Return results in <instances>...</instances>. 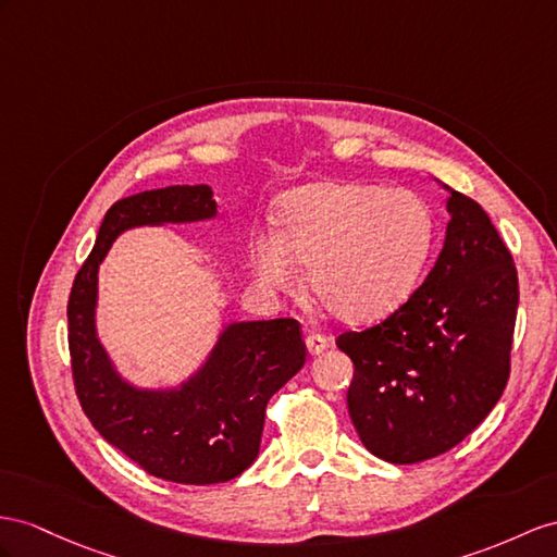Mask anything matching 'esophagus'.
Masks as SVG:
<instances>
[{"label": "esophagus", "instance_id": "1", "mask_svg": "<svg viewBox=\"0 0 557 557\" xmlns=\"http://www.w3.org/2000/svg\"><path fill=\"white\" fill-rule=\"evenodd\" d=\"M330 344H332V341L326 338V336H322V334H308V336H306V348H308L310 355L324 352L326 348H330Z\"/></svg>", "mask_w": 557, "mask_h": 557}]
</instances>
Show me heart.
<instances>
[{
    "label": "heart",
    "mask_w": 557,
    "mask_h": 557,
    "mask_svg": "<svg viewBox=\"0 0 557 557\" xmlns=\"http://www.w3.org/2000/svg\"><path fill=\"white\" fill-rule=\"evenodd\" d=\"M433 213L405 188L324 181L280 202V233L249 237V263L270 292H289L308 268L320 306L346 324L388 318L414 292L433 247Z\"/></svg>",
    "instance_id": "1"
}]
</instances>
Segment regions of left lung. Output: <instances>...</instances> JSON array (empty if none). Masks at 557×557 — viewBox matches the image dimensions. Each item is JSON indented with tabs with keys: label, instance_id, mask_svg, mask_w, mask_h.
Returning <instances> with one entry per match:
<instances>
[{
	"label": "left lung",
	"instance_id": "left-lung-1",
	"mask_svg": "<svg viewBox=\"0 0 557 557\" xmlns=\"http://www.w3.org/2000/svg\"><path fill=\"white\" fill-rule=\"evenodd\" d=\"M445 190V245L421 287L372 330L336 338L355 364V431L391 463H419L459 445L487 419L510 374L516 263L475 199Z\"/></svg>",
	"mask_w": 557,
	"mask_h": 557
}]
</instances>
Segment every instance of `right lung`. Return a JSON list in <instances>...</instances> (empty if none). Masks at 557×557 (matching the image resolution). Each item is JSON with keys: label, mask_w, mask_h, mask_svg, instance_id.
I'll use <instances>...</instances> for the list:
<instances>
[{"label": "right lung", "mask_w": 557, "mask_h": 557, "mask_svg": "<svg viewBox=\"0 0 557 557\" xmlns=\"http://www.w3.org/2000/svg\"><path fill=\"white\" fill-rule=\"evenodd\" d=\"M216 216L209 185H169L112 205L67 301V344L84 414L146 473L216 484L247 470L261 447L265 405L306 364L301 324L231 322L205 364L174 388H138L112 364L96 332L98 268L112 242L140 225Z\"/></svg>", "instance_id": "add662e5"}]
</instances>
